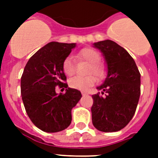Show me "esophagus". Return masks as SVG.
Listing matches in <instances>:
<instances>
[{
    "label": "esophagus",
    "instance_id": "esophagus-1",
    "mask_svg": "<svg viewBox=\"0 0 158 158\" xmlns=\"http://www.w3.org/2000/svg\"><path fill=\"white\" fill-rule=\"evenodd\" d=\"M81 94H82V95H83V96H85V95H87V94H88L86 92H84V91L81 92Z\"/></svg>",
    "mask_w": 158,
    "mask_h": 158
}]
</instances>
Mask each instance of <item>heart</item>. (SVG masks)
<instances>
[{
  "mask_svg": "<svg viewBox=\"0 0 158 158\" xmlns=\"http://www.w3.org/2000/svg\"><path fill=\"white\" fill-rule=\"evenodd\" d=\"M77 57L79 60H84L85 61L90 63L88 73L93 74L98 79H102L105 76L106 70L103 64L99 63L101 56L96 50L94 48H86L82 49L78 52ZM63 71L67 76H72L75 71L74 60L71 56L66 57L62 64ZM96 79L94 75H88L85 77L74 76L69 80V85L72 89H78L81 91H86L95 84Z\"/></svg>",
  "mask_w": 158,
  "mask_h": 158,
  "instance_id": "heart-1",
  "label": "heart"
}]
</instances>
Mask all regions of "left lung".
Here are the masks:
<instances>
[{"label":"left lung","instance_id":"1","mask_svg":"<svg viewBox=\"0 0 158 158\" xmlns=\"http://www.w3.org/2000/svg\"><path fill=\"white\" fill-rule=\"evenodd\" d=\"M106 64V77L101 91L93 95L92 120L97 130L115 132L125 127L135 115L140 96V73L125 49L111 40L94 43Z\"/></svg>","mask_w":158,"mask_h":158}]
</instances>
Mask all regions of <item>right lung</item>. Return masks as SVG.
<instances>
[{
    "mask_svg": "<svg viewBox=\"0 0 158 158\" xmlns=\"http://www.w3.org/2000/svg\"><path fill=\"white\" fill-rule=\"evenodd\" d=\"M76 43L52 42L27 62L21 77V96L26 112L35 126L44 132L56 133L71 123V110L82 97L77 89L68 88L62 64ZM66 89L55 93V87Z\"/></svg>",
    "mask_w": 158,
    "mask_h": 158,
    "instance_id": "obj_1",
    "label": "right lung"
}]
</instances>
